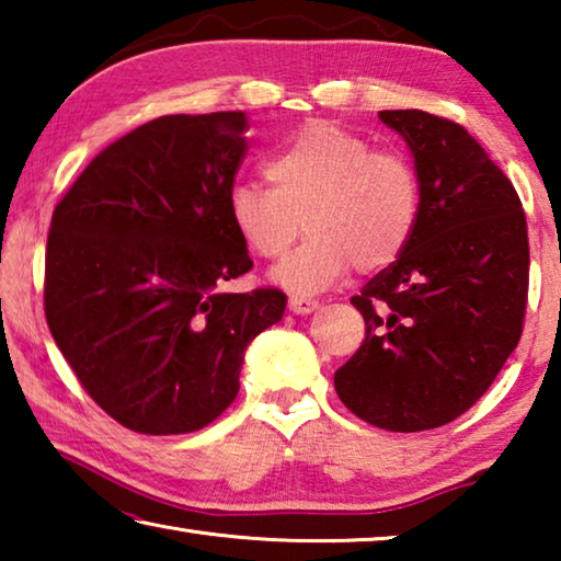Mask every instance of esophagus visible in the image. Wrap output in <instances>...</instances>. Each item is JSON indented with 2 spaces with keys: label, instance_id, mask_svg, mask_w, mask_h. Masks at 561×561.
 Masks as SVG:
<instances>
[{
  "label": "esophagus",
  "instance_id": "esophagus-1",
  "mask_svg": "<svg viewBox=\"0 0 561 561\" xmlns=\"http://www.w3.org/2000/svg\"><path fill=\"white\" fill-rule=\"evenodd\" d=\"M319 307L317 299L311 297H301V294H291L289 297V309L294 314H309V311H314Z\"/></svg>",
  "mask_w": 561,
  "mask_h": 561
}]
</instances>
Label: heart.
Instances as JSON below:
<instances>
[{"instance_id": "heart-1", "label": "heart", "mask_w": 561, "mask_h": 561, "mask_svg": "<svg viewBox=\"0 0 561 561\" xmlns=\"http://www.w3.org/2000/svg\"><path fill=\"white\" fill-rule=\"evenodd\" d=\"M272 187L240 183L227 215L244 250L279 260L272 279L297 294L334 287L348 272H376L401 257L421 217V180L401 153L329 121L304 123L264 163Z\"/></svg>"}]
</instances>
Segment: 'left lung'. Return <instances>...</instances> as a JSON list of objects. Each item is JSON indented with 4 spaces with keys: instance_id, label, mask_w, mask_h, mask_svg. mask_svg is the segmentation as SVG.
<instances>
[{
    "instance_id": "obj_1",
    "label": "left lung",
    "mask_w": 561,
    "mask_h": 561,
    "mask_svg": "<svg viewBox=\"0 0 561 561\" xmlns=\"http://www.w3.org/2000/svg\"><path fill=\"white\" fill-rule=\"evenodd\" d=\"M421 180V217L401 257L351 304L366 339L334 374L360 421L393 433L440 428L495 381L522 336L529 287L517 190L460 123L381 111Z\"/></svg>"
}]
</instances>
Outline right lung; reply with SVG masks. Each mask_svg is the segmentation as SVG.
Listing matches in <instances>:
<instances>
[{
  "label": "right lung",
  "mask_w": 561,
  "mask_h": 561,
  "mask_svg": "<svg viewBox=\"0 0 561 561\" xmlns=\"http://www.w3.org/2000/svg\"><path fill=\"white\" fill-rule=\"evenodd\" d=\"M247 130L242 111L160 116L101 150L54 207L46 324L87 393L136 433L213 423L240 391L244 348L287 307L279 289H220L252 270L227 215Z\"/></svg>",
  "instance_id": "add662e5"
}]
</instances>
